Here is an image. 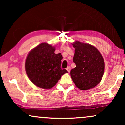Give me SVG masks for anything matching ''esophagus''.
Masks as SVG:
<instances>
[{"mask_svg":"<svg viewBox=\"0 0 125 125\" xmlns=\"http://www.w3.org/2000/svg\"><path fill=\"white\" fill-rule=\"evenodd\" d=\"M66 70L67 71V72H68L69 73L70 71H71V67H70V66L67 67V68H66Z\"/></svg>","mask_w":125,"mask_h":125,"instance_id":"obj_1","label":"esophagus"}]
</instances>
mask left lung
I'll list each match as a JSON object with an SVG mask.
<instances>
[{
    "label": "left lung",
    "instance_id": "left-lung-1",
    "mask_svg": "<svg viewBox=\"0 0 125 125\" xmlns=\"http://www.w3.org/2000/svg\"><path fill=\"white\" fill-rule=\"evenodd\" d=\"M73 62L76 67L71 71L72 81L79 89L94 88L99 83L104 71V62L99 51L94 46L76 41Z\"/></svg>",
    "mask_w": 125,
    "mask_h": 125
}]
</instances>
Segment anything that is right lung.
Segmentation results:
<instances>
[{
	"mask_svg": "<svg viewBox=\"0 0 125 125\" xmlns=\"http://www.w3.org/2000/svg\"><path fill=\"white\" fill-rule=\"evenodd\" d=\"M55 48L42 43L29 53L25 63L26 74L31 82L42 89L55 86L62 75L67 71L62 69L61 53L55 54Z\"/></svg>",
	"mask_w": 125,
	"mask_h": 125,
	"instance_id": "right-lung-1",
	"label": "right lung"
}]
</instances>
